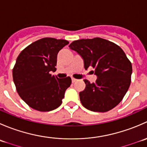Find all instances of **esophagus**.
Segmentation results:
<instances>
[{"mask_svg":"<svg viewBox=\"0 0 147 147\" xmlns=\"http://www.w3.org/2000/svg\"><path fill=\"white\" fill-rule=\"evenodd\" d=\"M77 80H77V79H75V78H72V82H75Z\"/></svg>","mask_w":147,"mask_h":147,"instance_id":"esophagus-1","label":"esophagus"}]
</instances>
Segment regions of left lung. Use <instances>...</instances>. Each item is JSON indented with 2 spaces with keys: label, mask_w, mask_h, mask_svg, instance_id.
Here are the masks:
<instances>
[{
  "label": "left lung",
  "mask_w": 147,
  "mask_h": 147,
  "mask_svg": "<svg viewBox=\"0 0 147 147\" xmlns=\"http://www.w3.org/2000/svg\"><path fill=\"white\" fill-rule=\"evenodd\" d=\"M84 60V69H94L95 82L84 80L85 89L80 92L81 103L92 112H105L113 109L127 93L132 73L131 62L122 49L100 38L75 40L69 45Z\"/></svg>",
  "instance_id": "8db88e82"
}]
</instances>
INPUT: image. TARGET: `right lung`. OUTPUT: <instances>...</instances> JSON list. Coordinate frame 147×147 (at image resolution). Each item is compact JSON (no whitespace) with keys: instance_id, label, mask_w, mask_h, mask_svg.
<instances>
[{"instance_id":"1","label":"right lung","mask_w":147,"mask_h":147,"mask_svg":"<svg viewBox=\"0 0 147 147\" xmlns=\"http://www.w3.org/2000/svg\"><path fill=\"white\" fill-rule=\"evenodd\" d=\"M67 40L44 38L19 54L13 69V82L19 96L29 107L40 112H49L62 104L71 78L60 79L50 74L56 70L57 53Z\"/></svg>"}]
</instances>
